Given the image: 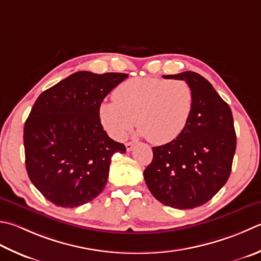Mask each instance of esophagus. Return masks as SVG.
<instances>
[{
    "mask_svg": "<svg viewBox=\"0 0 261 261\" xmlns=\"http://www.w3.org/2000/svg\"><path fill=\"white\" fill-rule=\"evenodd\" d=\"M135 142L134 141H129V142H126L125 144V147H126V150L127 151H131L132 149H134V147H135Z\"/></svg>",
    "mask_w": 261,
    "mask_h": 261,
    "instance_id": "esophagus-1",
    "label": "esophagus"
}]
</instances>
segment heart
Wrapping results in <instances>:
<instances>
[{"mask_svg":"<svg viewBox=\"0 0 261 261\" xmlns=\"http://www.w3.org/2000/svg\"><path fill=\"white\" fill-rule=\"evenodd\" d=\"M113 99L98 107L101 124L122 139L135 123L152 144L163 145L182 134L193 109L191 87L183 80L132 78L116 87Z\"/></svg>","mask_w":261,"mask_h":261,"instance_id":"heart-1","label":"heart"}]
</instances>
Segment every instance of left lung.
<instances>
[{
	"instance_id": "obj_1",
	"label": "left lung",
	"mask_w": 261,
	"mask_h": 261,
	"mask_svg": "<svg viewBox=\"0 0 261 261\" xmlns=\"http://www.w3.org/2000/svg\"><path fill=\"white\" fill-rule=\"evenodd\" d=\"M163 78L185 80L192 89L193 109L180 136L152 148L144 177L163 205L192 209L211 200L231 174L237 148L232 111L199 73L186 71Z\"/></svg>"
}]
</instances>
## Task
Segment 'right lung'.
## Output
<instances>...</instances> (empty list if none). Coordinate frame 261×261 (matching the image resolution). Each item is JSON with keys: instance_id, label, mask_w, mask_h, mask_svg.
<instances>
[{"instance_id": "right-lung-1", "label": "right lung", "mask_w": 261, "mask_h": 261, "mask_svg": "<svg viewBox=\"0 0 261 261\" xmlns=\"http://www.w3.org/2000/svg\"><path fill=\"white\" fill-rule=\"evenodd\" d=\"M126 78L79 71L35 101L23 127L25 170L54 205L73 208L93 200L105 188L112 156L125 152L103 129L98 107Z\"/></svg>"}]
</instances>
